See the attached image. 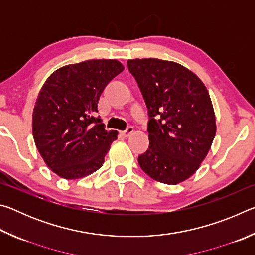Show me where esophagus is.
Returning <instances> with one entry per match:
<instances>
[{"instance_id": "obj_1", "label": "esophagus", "mask_w": 255, "mask_h": 255, "mask_svg": "<svg viewBox=\"0 0 255 255\" xmlns=\"http://www.w3.org/2000/svg\"><path fill=\"white\" fill-rule=\"evenodd\" d=\"M132 132H133V127H128L126 130H124V131H122L120 133H122L124 137H128V136H130Z\"/></svg>"}]
</instances>
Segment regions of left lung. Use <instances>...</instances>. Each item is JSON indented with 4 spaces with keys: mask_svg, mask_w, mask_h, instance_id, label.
Listing matches in <instances>:
<instances>
[{
    "mask_svg": "<svg viewBox=\"0 0 255 255\" xmlns=\"http://www.w3.org/2000/svg\"><path fill=\"white\" fill-rule=\"evenodd\" d=\"M127 65L149 116V146L138 163L157 182H182L199 169L216 135L208 90L195 73L171 60L137 58Z\"/></svg>",
    "mask_w": 255,
    "mask_h": 255,
    "instance_id": "obj_1",
    "label": "left lung"
}]
</instances>
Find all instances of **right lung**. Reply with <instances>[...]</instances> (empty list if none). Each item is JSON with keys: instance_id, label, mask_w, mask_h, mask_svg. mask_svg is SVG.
<instances>
[{"instance_id": "obj_1", "label": "right lung", "mask_w": 255, "mask_h": 255, "mask_svg": "<svg viewBox=\"0 0 255 255\" xmlns=\"http://www.w3.org/2000/svg\"><path fill=\"white\" fill-rule=\"evenodd\" d=\"M124 71L117 59H90L55 71L42 85L32 114V135L47 166L66 180L100 169L118 131L97 118L107 84Z\"/></svg>"}]
</instances>
